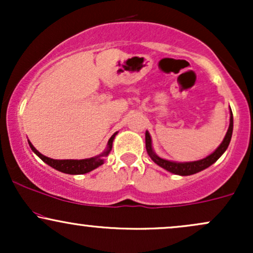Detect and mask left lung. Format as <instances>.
Here are the masks:
<instances>
[{
  "label": "left lung",
  "mask_w": 253,
  "mask_h": 253,
  "mask_svg": "<svg viewBox=\"0 0 253 253\" xmlns=\"http://www.w3.org/2000/svg\"><path fill=\"white\" fill-rule=\"evenodd\" d=\"M232 132H233V114H232V110H231V119H229L228 130L227 133H226L225 139L222 140V143L220 144V146L217 147L211 155L206 157V158H203L201 161H197V162H190V163H176V162L167 161V159H163L161 158V157L157 156L152 150V145H151V136L149 134V132H146V134H145V144H146L147 153H149L151 159H152L157 165H159V167H162L165 170L170 171V172L175 173V175L189 176L207 169V168L211 167V164L215 163L217 159L221 157L222 153L225 152L226 149L228 147L229 141H231V138H232Z\"/></svg>",
  "instance_id": "obj_1"
}]
</instances>
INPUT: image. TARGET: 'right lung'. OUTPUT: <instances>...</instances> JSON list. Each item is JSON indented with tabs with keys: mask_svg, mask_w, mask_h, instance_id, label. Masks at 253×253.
Returning <instances> with one entry per match:
<instances>
[{
	"mask_svg": "<svg viewBox=\"0 0 253 253\" xmlns=\"http://www.w3.org/2000/svg\"><path fill=\"white\" fill-rule=\"evenodd\" d=\"M115 135H117V133H114V134L110 136L107 151H104L102 155L97 157H92V158H88V159H81V161H77V159H63V161H58V159L48 158V157L42 155V153H40L39 151H38L36 147L30 143V141H28V144H30L32 151H33L37 156H39L42 161L45 162L46 164L50 165V167L53 168V169L62 171L64 173H69V175H82V173L89 172V171L96 169V168L103 164L102 157L107 156L110 152V150H112V146H113V140H114Z\"/></svg>",
	"mask_w": 253,
	"mask_h": 253,
	"instance_id": "1",
	"label": "right lung"
}]
</instances>
